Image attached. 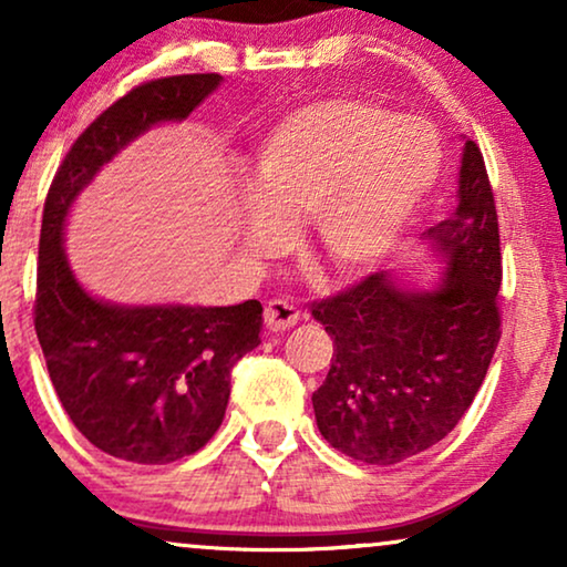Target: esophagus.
I'll list each match as a JSON object with an SVG mask.
<instances>
[{"label": "esophagus", "instance_id": "1", "mask_svg": "<svg viewBox=\"0 0 567 567\" xmlns=\"http://www.w3.org/2000/svg\"><path fill=\"white\" fill-rule=\"evenodd\" d=\"M262 317H266V324L268 330L274 332H281V330H289L293 328L301 320V312L297 307L291 305V301L286 299H270L266 305V312H262Z\"/></svg>", "mask_w": 567, "mask_h": 567}]
</instances>
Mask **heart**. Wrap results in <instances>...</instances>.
I'll use <instances>...</instances> for the list:
<instances>
[{
    "label": "heart",
    "mask_w": 567,
    "mask_h": 567,
    "mask_svg": "<svg viewBox=\"0 0 567 567\" xmlns=\"http://www.w3.org/2000/svg\"><path fill=\"white\" fill-rule=\"evenodd\" d=\"M441 165L429 121L355 97L309 103L255 150L243 250L266 260L289 245V224L312 216L315 250L340 274H367L405 237Z\"/></svg>",
    "instance_id": "b5f03b06"
}]
</instances>
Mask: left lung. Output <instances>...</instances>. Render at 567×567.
<instances>
[{
  "mask_svg": "<svg viewBox=\"0 0 567 567\" xmlns=\"http://www.w3.org/2000/svg\"><path fill=\"white\" fill-rule=\"evenodd\" d=\"M456 212L423 231L444 268L431 289L374 274L312 307L332 336L312 394L317 429L351 460L398 464L439 444L475 400L501 340V235L477 144L464 138Z\"/></svg>",
  "mask_w": 567,
  "mask_h": 567,
  "instance_id": "1",
  "label": "left lung"
}]
</instances>
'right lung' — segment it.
<instances>
[{"label":"right lung","instance_id":"right-lung-1","mask_svg":"<svg viewBox=\"0 0 567 567\" xmlns=\"http://www.w3.org/2000/svg\"><path fill=\"white\" fill-rule=\"evenodd\" d=\"M224 80L177 74L138 84L100 113L61 162L43 206L35 332L66 415L100 452L167 464L198 452L224 421L235 363L260 346L262 307L115 305L76 281L66 216L115 154L159 123L185 121Z\"/></svg>","mask_w":567,"mask_h":567}]
</instances>
